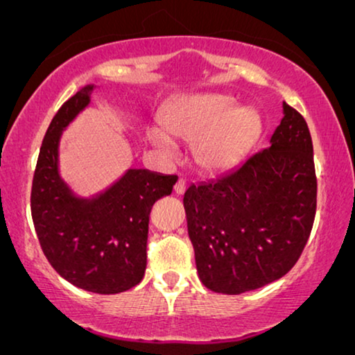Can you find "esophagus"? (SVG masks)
<instances>
[{"mask_svg": "<svg viewBox=\"0 0 355 355\" xmlns=\"http://www.w3.org/2000/svg\"><path fill=\"white\" fill-rule=\"evenodd\" d=\"M174 192H176L178 196H182V193L186 192V181H184V179H179L176 182V186H174Z\"/></svg>", "mask_w": 355, "mask_h": 355, "instance_id": "34e87169", "label": "esophagus"}]
</instances>
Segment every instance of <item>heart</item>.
I'll use <instances>...</instances> for the list:
<instances>
[{
	"mask_svg": "<svg viewBox=\"0 0 355 355\" xmlns=\"http://www.w3.org/2000/svg\"><path fill=\"white\" fill-rule=\"evenodd\" d=\"M163 129L147 130L148 142L166 158L174 157L173 140L192 142V162L205 173H223L241 163L261 134V116L230 95L205 92L179 96L162 116Z\"/></svg>",
	"mask_w": 355,
	"mask_h": 355,
	"instance_id": "heart-1",
	"label": "heart"
}]
</instances>
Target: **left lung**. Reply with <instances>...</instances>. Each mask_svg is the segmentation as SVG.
<instances>
[{"label": "left lung", "instance_id": "left-lung-1", "mask_svg": "<svg viewBox=\"0 0 355 355\" xmlns=\"http://www.w3.org/2000/svg\"><path fill=\"white\" fill-rule=\"evenodd\" d=\"M317 208L307 123L283 103L268 147L234 171L184 193L198 278L220 294H242L283 278L302 254Z\"/></svg>", "mask_w": 355, "mask_h": 355}]
</instances>
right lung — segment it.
<instances>
[{
	"label": "right lung",
	"instance_id": "obj_1",
	"mask_svg": "<svg viewBox=\"0 0 355 355\" xmlns=\"http://www.w3.org/2000/svg\"><path fill=\"white\" fill-rule=\"evenodd\" d=\"M95 89L82 87L46 130L33 174L32 220L43 254L62 278L89 293L118 294L142 281L150 210L171 193L178 176L129 168L89 197L72 191L60 171V142Z\"/></svg>",
	"mask_w": 355,
	"mask_h": 355
}]
</instances>
